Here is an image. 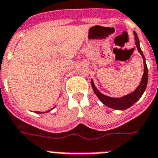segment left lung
I'll use <instances>...</instances> for the list:
<instances>
[{
    "instance_id": "1",
    "label": "left lung",
    "mask_w": 158,
    "mask_h": 158,
    "mask_svg": "<svg viewBox=\"0 0 158 158\" xmlns=\"http://www.w3.org/2000/svg\"><path fill=\"white\" fill-rule=\"evenodd\" d=\"M134 35H135V45H136L138 52L141 53V57L143 58V63H144V73H143V76H142L141 83H140L138 87L136 88V89L133 91L132 93L127 94V95H125V96L121 97V98H112V97L106 96L105 94H101L100 91L97 89L96 87L94 86L93 80H91V85H92V88H93L94 94H96L97 97L100 99V101L105 106H108L110 108L115 109V110H121L128 109L132 105H134L141 98V95L144 93L145 89L147 88L148 79V66H147V64H146L144 55H143L142 51H141V48H140V42H139L138 37H137V34L135 33V31H134Z\"/></svg>"
}]
</instances>
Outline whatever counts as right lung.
<instances>
[{
    "label": "right lung",
    "instance_id": "1",
    "mask_svg": "<svg viewBox=\"0 0 158 158\" xmlns=\"http://www.w3.org/2000/svg\"><path fill=\"white\" fill-rule=\"evenodd\" d=\"M48 111H50V110H48ZM36 112H38V111H36ZM38 113H39V114H41L42 112H38Z\"/></svg>",
    "mask_w": 158,
    "mask_h": 158
}]
</instances>
